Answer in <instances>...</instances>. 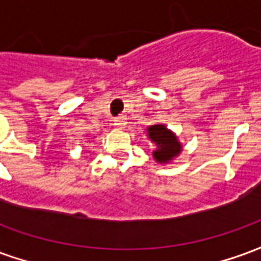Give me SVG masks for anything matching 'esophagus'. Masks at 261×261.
I'll list each match as a JSON object with an SVG mask.
<instances>
[{
    "label": "esophagus",
    "instance_id": "34e87169",
    "mask_svg": "<svg viewBox=\"0 0 261 261\" xmlns=\"http://www.w3.org/2000/svg\"><path fill=\"white\" fill-rule=\"evenodd\" d=\"M114 125H116V127H119V128L124 127L125 125L124 117H117V119H114Z\"/></svg>",
    "mask_w": 261,
    "mask_h": 261
}]
</instances>
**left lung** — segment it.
<instances>
[{
  "mask_svg": "<svg viewBox=\"0 0 261 261\" xmlns=\"http://www.w3.org/2000/svg\"><path fill=\"white\" fill-rule=\"evenodd\" d=\"M147 136L156 147L152 155L159 164H168L180 153L181 144L177 140V137L166 128V125H149L147 128Z\"/></svg>",
  "mask_w": 261,
  "mask_h": 261,
  "instance_id": "8db88e82",
  "label": "left lung"
}]
</instances>
